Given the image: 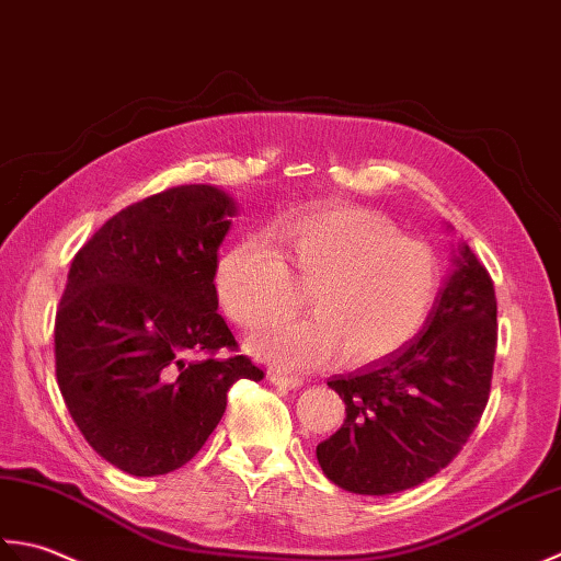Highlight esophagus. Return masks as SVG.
<instances>
[{
  "label": "esophagus",
  "mask_w": 561,
  "mask_h": 561,
  "mask_svg": "<svg viewBox=\"0 0 561 561\" xmlns=\"http://www.w3.org/2000/svg\"><path fill=\"white\" fill-rule=\"evenodd\" d=\"M271 382L285 387V390H297V387H302V380L297 375H285L280 370H273L271 373Z\"/></svg>",
  "instance_id": "34e87169"
}]
</instances>
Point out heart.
I'll return each mask as SVG.
<instances>
[{"label":"heart","mask_w":561,"mask_h":561,"mask_svg":"<svg viewBox=\"0 0 561 561\" xmlns=\"http://www.w3.org/2000/svg\"><path fill=\"white\" fill-rule=\"evenodd\" d=\"M312 285L314 317L288 319L251 339V351L276 368L305 373L336 360L397 356L426 327L443 288L433 247L407 239L387 217L360 208L300 210L264 237H242L215 266V295L232 324L256 331L290 312L289 273Z\"/></svg>","instance_id":"b5f03b06"}]
</instances>
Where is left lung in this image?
I'll use <instances>...</instances> for the list:
<instances>
[{
    "mask_svg": "<svg viewBox=\"0 0 561 561\" xmlns=\"http://www.w3.org/2000/svg\"><path fill=\"white\" fill-rule=\"evenodd\" d=\"M496 356V295L467 244L453 259L426 327L392 358L331 377L346 402L317 445L322 472L353 494L385 496L448 467L482 419Z\"/></svg>",
    "mask_w": 561,
    "mask_h": 561,
    "instance_id": "left-lung-1",
    "label": "left lung"
}]
</instances>
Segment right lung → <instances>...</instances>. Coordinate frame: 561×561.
<instances>
[{
  "instance_id": "add662e5",
  "label": "right lung",
  "mask_w": 561,
  "mask_h": 561,
  "mask_svg": "<svg viewBox=\"0 0 561 561\" xmlns=\"http://www.w3.org/2000/svg\"><path fill=\"white\" fill-rule=\"evenodd\" d=\"M237 205L215 186H174L113 215L72 259L55 317V375L67 411L106 462L135 477L196 455L237 380L217 314V249Z\"/></svg>"
}]
</instances>
